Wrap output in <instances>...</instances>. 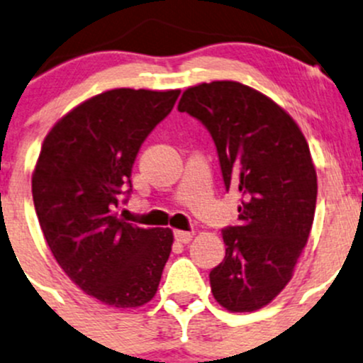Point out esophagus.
Wrapping results in <instances>:
<instances>
[{"instance_id": "1", "label": "esophagus", "mask_w": 363, "mask_h": 363, "mask_svg": "<svg viewBox=\"0 0 363 363\" xmlns=\"http://www.w3.org/2000/svg\"><path fill=\"white\" fill-rule=\"evenodd\" d=\"M174 237H175V240H177V242L188 244V242H191L193 233L191 232H182V230H175Z\"/></svg>"}]
</instances>
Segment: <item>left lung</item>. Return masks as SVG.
Here are the masks:
<instances>
[{"instance_id":"obj_1","label":"left lung","mask_w":363,"mask_h":363,"mask_svg":"<svg viewBox=\"0 0 363 363\" xmlns=\"http://www.w3.org/2000/svg\"><path fill=\"white\" fill-rule=\"evenodd\" d=\"M177 108L211 133L226 191L240 196L239 223L223 228L225 259L208 274L212 295L233 313L256 311L286 286L309 239L318 195L309 145L279 105L240 82L189 87Z\"/></svg>"}]
</instances>
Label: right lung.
Masks as SVG:
<instances>
[{"label":"right lung","instance_id":"add662e5","mask_svg":"<svg viewBox=\"0 0 363 363\" xmlns=\"http://www.w3.org/2000/svg\"><path fill=\"white\" fill-rule=\"evenodd\" d=\"M181 91L112 89L67 113L45 137L33 174L43 237L65 274L113 307L156 295L172 251L170 228H140L117 211L131 195V168Z\"/></svg>","mask_w":363,"mask_h":363}]
</instances>
